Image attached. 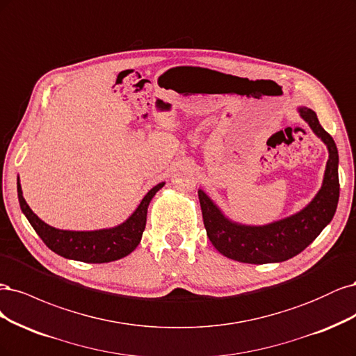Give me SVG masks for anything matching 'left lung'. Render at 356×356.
Segmentation results:
<instances>
[{
	"label": "left lung",
	"mask_w": 356,
	"mask_h": 356,
	"mask_svg": "<svg viewBox=\"0 0 356 356\" xmlns=\"http://www.w3.org/2000/svg\"><path fill=\"white\" fill-rule=\"evenodd\" d=\"M299 113L328 147L323 186L303 210L265 226H247L229 220L209 195L200 189L198 198L205 231L211 244L223 256L254 265L289 260L302 253L334 216L340 193L336 143L319 124L312 109L302 106Z\"/></svg>",
	"instance_id": "left-lung-1"
}]
</instances>
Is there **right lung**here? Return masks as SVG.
I'll list each match as a JSON object with an SVG mask.
<instances>
[{
  "label": "right lung",
  "mask_w": 356,
  "mask_h": 356,
  "mask_svg": "<svg viewBox=\"0 0 356 356\" xmlns=\"http://www.w3.org/2000/svg\"><path fill=\"white\" fill-rule=\"evenodd\" d=\"M163 186L164 181L158 183L149 191L139 207L124 223L115 227L99 229V231H63V229H56L44 223L26 204L20 181H17V197L20 209L31 226L35 229L44 244L56 254L84 263H108L129 256L139 245L146 226L149 202Z\"/></svg>",
  "instance_id": "1"
}]
</instances>
